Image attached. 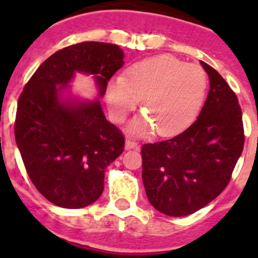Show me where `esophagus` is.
Listing matches in <instances>:
<instances>
[{"label":"esophagus","mask_w":258,"mask_h":258,"mask_svg":"<svg viewBox=\"0 0 258 258\" xmlns=\"http://www.w3.org/2000/svg\"><path fill=\"white\" fill-rule=\"evenodd\" d=\"M125 149L126 150L138 149V143H137L136 141L131 140V138H126V141H125Z\"/></svg>","instance_id":"obj_1"}]
</instances>
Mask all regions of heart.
I'll use <instances>...</instances> for the list:
<instances>
[{"label":"heart","instance_id":"obj_1","mask_svg":"<svg viewBox=\"0 0 258 258\" xmlns=\"http://www.w3.org/2000/svg\"><path fill=\"white\" fill-rule=\"evenodd\" d=\"M207 92V75L197 64H184L170 55L137 61L122 77L107 88L109 111L122 121L143 98L146 115L134 120L131 129L146 134L156 129L161 137L179 133L192 122Z\"/></svg>","mask_w":258,"mask_h":258}]
</instances>
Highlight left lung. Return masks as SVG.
<instances>
[{
    "instance_id": "left-lung-1",
    "label": "left lung",
    "mask_w": 258,
    "mask_h": 258,
    "mask_svg": "<svg viewBox=\"0 0 258 258\" xmlns=\"http://www.w3.org/2000/svg\"><path fill=\"white\" fill-rule=\"evenodd\" d=\"M209 76L199 117L170 140L142 146V179L155 209L170 217L195 213L225 190L244 146L238 97L223 77L200 61Z\"/></svg>"
}]
</instances>
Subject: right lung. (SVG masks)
<instances>
[{
    "mask_svg": "<svg viewBox=\"0 0 258 258\" xmlns=\"http://www.w3.org/2000/svg\"><path fill=\"white\" fill-rule=\"evenodd\" d=\"M117 45L85 41L54 52L37 68L18 101L14 133L32 183L61 208L90 206L104 188V170L124 151L125 137L106 120L99 101L61 102L75 72L95 75L106 93L124 66ZM61 86L59 87L58 85Z\"/></svg>",
    "mask_w": 258,
    "mask_h": 258,
    "instance_id": "add662e5",
    "label": "right lung"
}]
</instances>
